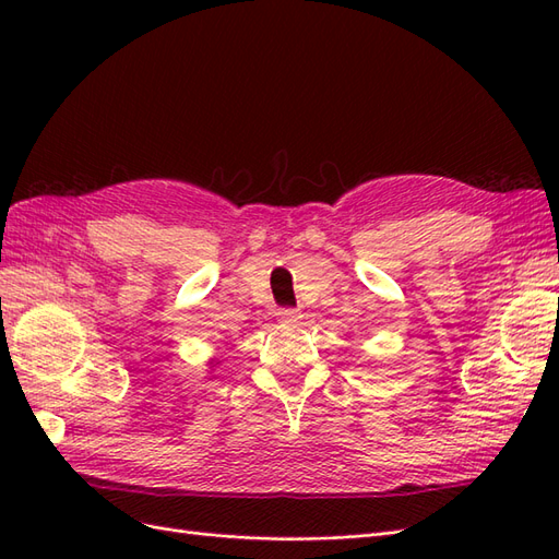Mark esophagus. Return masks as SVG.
<instances>
[{
	"label": "esophagus",
	"instance_id": "1",
	"mask_svg": "<svg viewBox=\"0 0 559 559\" xmlns=\"http://www.w3.org/2000/svg\"><path fill=\"white\" fill-rule=\"evenodd\" d=\"M277 319L284 321V324H296V321L300 319V314L296 310H292V308H286V310L277 312Z\"/></svg>",
	"mask_w": 559,
	"mask_h": 559
}]
</instances>
